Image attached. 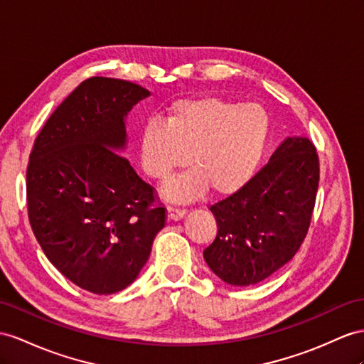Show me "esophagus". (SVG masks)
I'll return each instance as SVG.
<instances>
[{"instance_id":"obj_1","label":"esophagus","mask_w":364,"mask_h":364,"mask_svg":"<svg viewBox=\"0 0 364 364\" xmlns=\"http://www.w3.org/2000/svg\"><path fill=\"white\" fill-rule=\"evenodd\" d=\"M186 215V209L178 208V206H169L167 208V218L176 221V220H181Z\"/></svg>"}]
</instances>
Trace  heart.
Masks as SVG:
<instances>
[{"label":"heart","mask_w":364,"mask_h":364,"mask_svg":"<svg viewBox=\"0 0 364 364\" xmlns=\"http://www.w3.org/2000/svg\"><path fill=\"white\" fill-rule=\"evenodd\" d=\"M271 118L258 105L220 97L180 100L163 119H147L139 132V160L156 181L169 180L188 163L192 172L167 188L173 200L197 197L209 188L228 195L241 188L262 160Z\"/></svg>","instance_id":"obj_1"}]
</instances>
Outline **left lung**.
I'll list each match as a JSON object with an SVG mask.
<instances>
[{
	"instance_id": "8db88e82",
	"label": "left lung",
	"mask_w": 364,
	"mask_h": 364,
	"mask_svg": "<svg viewBox=\"0 0 364 364\" xmlns=\"http://www.w3.org/2000/svg\"><path fill=\"white\" fill-rule=\"evenodd\" d=\"M318 181L314 143L287 138L252 178L210 206L217 235L203 255L213 274L250 286L291 262L309 230Z\"/></svg>"
}]
</instances>
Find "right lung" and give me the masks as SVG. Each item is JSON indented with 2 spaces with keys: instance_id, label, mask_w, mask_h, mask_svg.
Here are the masks:
<instances>
[{
  "instance_id": "1",
  "label": "right lung",
  "mask_w": 364,
  "mask_h": 364,
  "mask_svg": "<svg viewBox=\"0 0 364 364\" xmlns=\"http://www.w3.org/2000/svg\"><path fill=\"white\" fill-rule=\"evenodd\" d=\"M151 95L135 82L92 77L35 138L26 172L27 215L49 262L85 291L134 282L166 225V208L126 158L124 118Z\"/></svg>"
}]
</instances>
